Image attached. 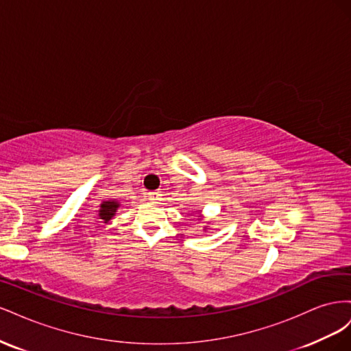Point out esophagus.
Instances as JSON below:
<instances>
[{"mask_svg":"<svg viewBox=\"0 0 351 351\" xmlns=\"http://www.w3.org/2000/svg\"><path fill=\"white\" fill-rule=\"evenodd\" d=\"M147 197H149V200L155 202V200H159V197H161V193H159V192H149V193H147Z\"/></svg>","mask_w":351,"mask_h":351,"instance_id":"esophagus-1","label":"esophagus"}]
</instances>
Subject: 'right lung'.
I'll return each mask as SVG.
<instances>
[{"label":"right lung","mask_w":351,"mask_h":351,"mask_svg":"<svg viewBox=\"0 0 351 351\" xmlns=\"http://www.w3.org/2000/svg\"><path fill=\"white\" fill-rule=\"evenodd\" d=\"M117 208H119V204H117L115 200L104 202V204L101 205V210H99L101 219H104V222H108L115 215Z\"/></svg>","instance_id":"add662e5"}]
</instances>
